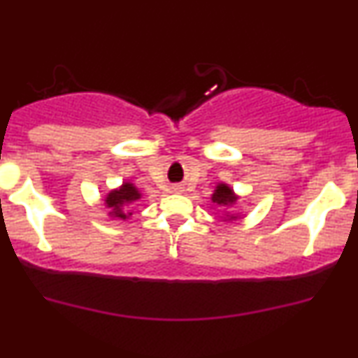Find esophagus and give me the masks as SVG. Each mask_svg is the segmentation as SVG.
<instances>
[{
    "label": "esophagus",
    "instance_id": "esophagus-1",
    "mask_svg": "<svg viewBox=\"0 0 358 358\" xmlns=\"http://www.w3.org/2000/svg\"><path fill=\"white\" fill-rule=\"evenodd\" d=\"M175 192H182V188H180V187H175Z\"/></svg>",
    "mask_w": 358,
    "mask_h": 358
}]
</instances>
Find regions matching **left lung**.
Returning a JSON list of instances; mask_svg holds the SVG:
<instances>
[{"instance_id": "obj_1", "label": "left lung", "mask_w": 358, "mask_h": 358, "mask_svg": "<svg viewBox=\"0 0 358 358\" xmlns=\"http://www.w3.org/2000/svg\"><path fill=\"white\" fill-rule=\"evenodd\" d=\"M212 201L213 203H217L218 206H231L238 201V195H236V193L231 190L227 183H218L217 187H215ZM236 218H238V215L227 213L225 218H223V222H234Z\"/></svg>"}]
</instances>
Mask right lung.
Wrapping results in <instances>:
<instances>
[{"label":"right lung","instance_id":"add662e5","mask_svg":"<svg viewBox=\"0 0 358 358\" xmlns=\"http://www.w3.org/2000/svg\"><path fill=\"white\" fill-rule=\"evenodd\" d=\"M140 198L141 192L138 190L135 185L130 182H123L122 187L106 193L103 201H105V206L108 208V217L118 218V220H127L133 215L131 210H128V206L135 203Z\"/></svg>","mask_w":358,"mask_h":358}]
</instances>
